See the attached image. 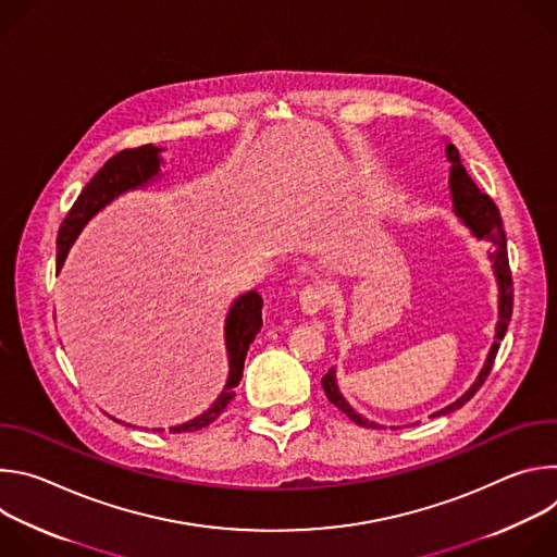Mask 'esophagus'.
I'll return each mask as SVG.
<instances>
[{
  "mask_svg": "<svg viewBox=\"0 0 557 557\" xmlns=\"http://www.w3.org/2000/svg\"><path fill=\"white\" fill-rule=\"evenodd\" d=\"M326 301H329V290L324 284H308L299 293V306L306 314L320 312L326 306Z\"/></svg>",
  "mask_w": 557,
  "mask_h": 557,
  "instance_id": "1",
  "label": "esophagus"
}]
</instances>
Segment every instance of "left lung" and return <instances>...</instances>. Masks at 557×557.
<instances>
[{"instance_id":"obj_1","label":"left lung","mask_w":557,"mask_h":557,"mask_svg":"<svg viewBox=\"0 0 557 557\" xmlns=\"http://www.w3.org/2000/svg\"><path fill=\"white\" fill-rule=\"evenodd\" d=\"M445 158L449 161V191H451V202H454V213L462 220V224H467L471 228V233L475 237H485L494 245V253L490 256L494 262V275L498 282V324H496V342L487 355V361L479 374V379L473 381V385L456 399L454 404H449L447 408L434 412L432 417H443L449 412H456L458 408H462L471 396L481 389V385L485 383V379L490 376L492 368H494V359L498 355L500 342L505 339L507 326L511 322V312H513V280H511V269H509V258H507V240H505V231H503V218L498 207L494 205V200L483 194L475 183L471 181V176L465 172L462 163H460V153L458 149L447 143L445 145ZM324 392L329 396V401L339 408L350 421H355L361 428H379L376 423L363 419L361 414H357L350 404L344 399L339 387H337V376H335V368H331L324 379H322Z\"/></svg>"}]
</instances>
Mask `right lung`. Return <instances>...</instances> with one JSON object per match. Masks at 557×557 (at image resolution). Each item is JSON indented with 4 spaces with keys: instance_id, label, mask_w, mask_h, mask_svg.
Listing matches in <instances>:
<instances>
[{
    "instance_id": "add662e5",
    "label": "right lung",
    "mask_w": 557,
    "mask_h": 557,
    "mask_svg": "<svg viewBox=\"0 0 557 557\" xmlns=\"http://www.w3.org/2000/svg\"><path fill=\"white\" fill-rule=\"evenodd\" d=\"M161 147L153 145H140L134 149H123L116 156H112L110 161L95 174V178L84 187V191L78 194L74 200L72 209L67 211L65 220L61 222L59 235H57V271L63 267L65 256L72 247V243L78 237V233L84 231V226L106 207L110 205L116 196L145 187L151 178L161 174ZM262 329V297L256 290H249L245 295L237 297L226 314V324H224V342H226V355H228V376L226 383L220 392L213 406L202 412L200 417L170 428L174 434L183 432H196L213 423L231 404L235 396V385L243 379L245 370V359L251 342ZM163 432V430H158Z\"/></svg>"
}]
</instances>
